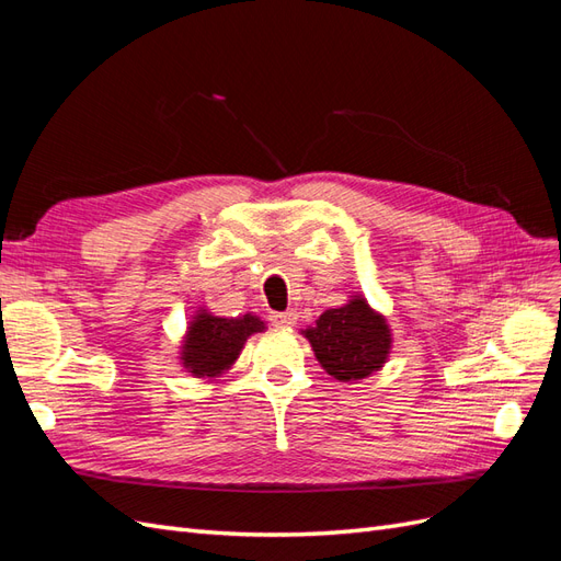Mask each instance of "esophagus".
Masks as SVG:
<instances>
[{
	"mask_svg": "<svg viewBox=\"0 0 561 561\" xmlns=\"http://www.w3.org/2000/svg\"><path fill=\"white\" fill-rule=\"evenodd\" d=\"M268 318H271V322H274V325H278V328H290V325H295V322H297V313H295V311L271 313Z\"/></svg>",
	"mask_w": 561,
	"mask_h": 561,
	"instance_id": "34e87169",
	"label": "esophagus"
}]
</instances>
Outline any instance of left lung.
I'll return each instance as SVG.
<instances>
[{"instance_id":"obj_1","label":"left lung","mask_w":561,"mask_h":561,"mask_svg":"<svg viewBox=\"0 0 561 561\" xmlns=\"http://www.w3.org/2000/svg\"><path fill=\"white\" fill-rule=\"evenodd\" d=\"M304 334L311 342L318 363L339 381L369 377L383 365L390 348L386 320L371 311L365 299H353L342 309L325 311L316 328Z\"/></svg>"}]
</instances>
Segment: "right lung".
I'll use <instances>...</instances> for the list:
<instances>
[{
  "label": "right lung",
  "instance_id": "add662e5",
  "mask_svg": "<svg viewBox=\"0 0 561 561\" xmlns=\"http://www.w3.org/2000/svg\"><path fill=\"white\" fill-rule=\"evenodd\" d=\"M264 322L254 316L243 318H215L198 313L186 334L182 360L194 377H215L225 371L254 332H262Z\"/></svg>",
  "mask_w": 561,
  "mask_h": 561
}]
</instances>
